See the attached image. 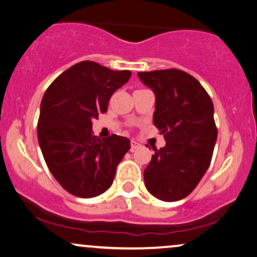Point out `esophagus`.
<instances>
[{"instance_id":"1","label":"esophagus","mask_w":257,"mask_h":257,"mask_svg":"<svg viewBox=\"0 0 257 257\" xmlns=\"http://www.w3.org/2000/svg\"><path fill=\"white\" fill-rule=\"evenodd\" d=\"M131 152H135L136 149H139L140 147H141V145H140L139 142H136V141H132V143H131Z\"/></svg>"}]
</instances>
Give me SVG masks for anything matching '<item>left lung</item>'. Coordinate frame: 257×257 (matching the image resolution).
Segmentation results:
<instances>
[{"label":"left lung","instance_id":"obj_1","mask_svg":"<svg viewBox=\"0 0 257 257\" xmlns=\"http://www.w3.org/2000/svg\"><path fill=\"white\" fill-rule=\"evenodd\" d=\"M156 97L154 124L166 140L145 169L147 189L166 202L193 191L209 167L217 128L213 101L200 82L186 71L139 73Z\"/></svg>","mask_w":257,"mask_h":257}]
</instances>
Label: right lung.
<instances>
[{
  "label": "right lung",
  "instance_id": "right-lung-1",
  "mask_svg": "<svg viewBox=\"0 0 257 257\" xmlns=\"http://www.w3.org/2000/svg\"><path fill=\"white\" fill-rule=\"evenodd\" d=\"M132 71H114L93 61L74 64L55 78L41 102L37 139L50 173L77 197H95L111 186L131 141L112 134L100 140L93 118L105 112L111 95Z\"/></svg>",
  "mask_w": 257,
  "mask_h": 257
}]
</instances>
